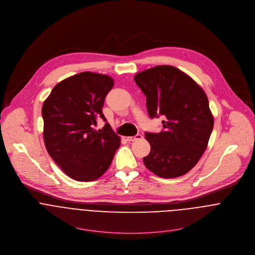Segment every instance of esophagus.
I'll return each instance as SVG.
<instances>
[{
  "mask_svg": "<svg viewBox=\"0 0 255 255\" xmlns=\"http://www.w3.org/2000/svg\"><path fill=\"white\" fill-rule=\"evenodd\" d=\"M141 138H142V135H141V134H136L135 136H128V137H127V139H128V141H136V140L141 139Z\"/></svg>",
  "mask_w": 255,
  "mask_h": 255,
  "instance_id": "esophagus-1",
  "label": "esophagus"
}]
</instances>
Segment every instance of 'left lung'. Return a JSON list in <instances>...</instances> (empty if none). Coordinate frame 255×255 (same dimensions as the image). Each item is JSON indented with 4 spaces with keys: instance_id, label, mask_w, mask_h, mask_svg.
Wrapping results in <instances>:
<instances>
[{
    "instance_id": "8db88e82",
    "label": "left lung",
    "mask_w": 255,
    "mask_h": 255,
    "mask_svg": "<svg viewBox=\"0 0 255 255\" xmlns=\"http://www.w3.org/2000/svg\"><path fill=\"white\" fill-rule=\"evenodd\" d=\"M146 96L150 118L164 116L163 130L145 132L151 146L146 168L164 179L178 178L199 161L213 129L214 118L204 90L172 66H157L134 75Z\"/></svg>"
}]
</instances>
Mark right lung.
<instances>
[{"label":"right lung","mask_w":255,"mask_h":255,"mask_svg":"<svg viewBox=\"0 0 255 255\" xmlns=\"http://www.w3.org/2000/svg\"><path fill=\"white\" fill-rule=\"evenodd\" d=\"M113 86L109 75L83 72L59 82L43 103L46 149L75 181L92 182L101 177L121 145L108 123L102 129H93L99 118L106 122L102 108Z\"/></svg>","instance_id":"obj_1"}]
</instances>
